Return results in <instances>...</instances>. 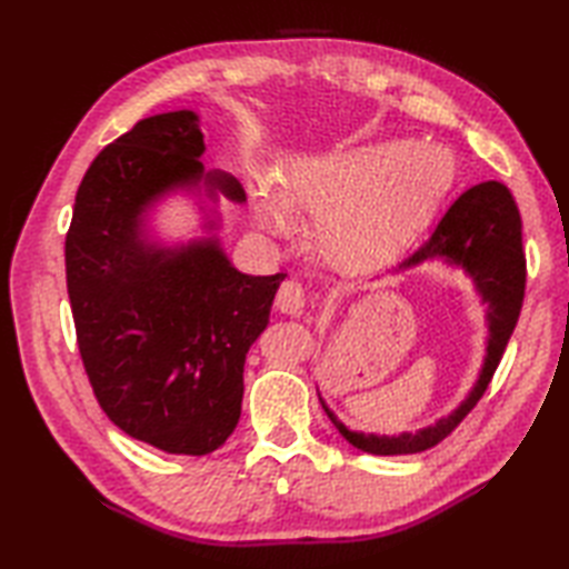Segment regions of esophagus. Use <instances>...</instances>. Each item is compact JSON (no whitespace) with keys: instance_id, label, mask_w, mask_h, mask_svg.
I'll return each instance as SVG.
<instances>
[{"instance_id":"34e87169","label":"esophagus","mask_w":569,"mask_h":569,"mask_svg":"<svg viewBox=\"0 0 569 569\" xmlns=\"http://www.w3.org/2000/svg\"><path fill=\"white\" fill-rule=\"evenodd\" d=\"M276 308L281 312H288V316H298V312H303V308H306L303 286H300L298 281H283L281 286H278Z\"/></svg>"}]
</instances>
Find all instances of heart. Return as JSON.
I'll list each match as a JSON object with an SVG mask.
<instances>
[{"label": "heart", "mask_w": 569, "mask_h": 569, "mask_svg": "<svg viewBox=\"0 0 569 569\" xmlns=\"http://www.w3.org/2000/svg\"><path fill=\"white\" fill-rule=\"evenodd\" d=\"M455 180L442 147L406 139L357 143L335 153L306 156L261 178L253 214L269 232L293 224L291 208L316 214L320 249L342 263L391 257L426 227Z\"/></svg>", "instance_id": "1"}]
</instances>
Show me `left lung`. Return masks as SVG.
Masks as SVG:
<instances>
[{
    "mask_svg": "<svg viewBox=\"0 0 569 569\" xmlns=\"http://www.w3.org/2000/svg\"><path fill=\"white\" fill-rule=\"evenodd\" d=\"M426 263H445L450 269L462 271L475 293L485 306L487 345L485 359L475 383L462 401L450 413L438 418L432 426H422L416 432L379 435L352 430L337 418L328 401L320 396L325 413L335 422L342 438L369 455H416L430 450L432 445L445 440L471 408L485 396L487 386L497 371L509 345L513 328L521 316L523 291H526V259L521 244V214L509 188L497 180L469 188L459 196L450 210L445 212L432 234L408 257L391 269V276H403Z\"/></svg>",
    "mask_w": 569,
    "mask_h": 569,
    "instance_id": "left-lung-1",
    "label": "left lung"
}]
</instances>
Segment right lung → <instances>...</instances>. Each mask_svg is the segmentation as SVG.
Segmentation results:
<instances>
[{
    "label": "right lung",
    "instance_id": "right-lung-1",
    "mask_svg": "<svg viewBox=\"0 0 569 569\" xmlns=\"http://www.w3.org/2000/svg\"><path fill=\"white\" fill-rule=\"evenodd\" d=\"M202 156L198 112L141 119L88 168L66 237L78 347L102 410L131 438L196 457L237 428L249 347L286 278L229 261L220 202L247 196ZM171 197L193 202L200 236L160 232Z\"/></svg>",
    "mask_w": 569,
    "mask_h": 569
}]
</instances>
